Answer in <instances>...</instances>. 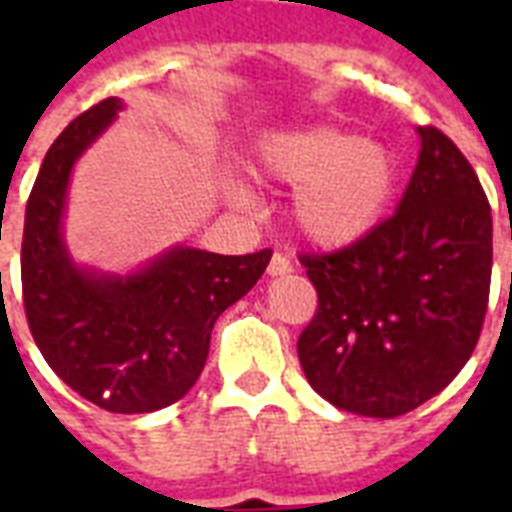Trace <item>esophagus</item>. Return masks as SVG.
<instances>
[{
    "mask_svg": "<svg viewBox=\"0 0 512 512\" xmlns=\"http://www.w3.org/2000/svg\"><path fill=\"white\" fill-rule=\"evenodd\" d=\"M268 273H271V276H287V273H292L289 257L281 255V252H273L271 263H268Z\"/></svg>",
    "mask_w": 512,
    "mask_h": 512,
    "instance_id": "1",
    "label": "esophagus"
}]
</instances>
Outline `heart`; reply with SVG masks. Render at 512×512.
Wrapping results in <instances>:
<instances>
[{"mask_svg":"<svg viewBox=\"0 0 512 512\" xmlns=\"http://www.w3.org/2000/svg\"><path fill=\"white\" fill-rule=\"evenodd\" d=\"M260 170L297 188V228L321 247H345L372 233L396 196L398 162L388 146L337 127L273 135ZM247 201V193H239Z\"/></svg>","mask_w":512,"mask_h":512,"instance_id":"heart-1","label":"heart"}]
</instances>
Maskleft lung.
Here are the masks:
<instances>
[{
  "instance_id": "8db88e82",
  "label": "left lung",
  "mask_w": 512,
  "mask_h": 512,
  "mask_svg": "<svg viewBox=\"0 0 512 512\" xmlns=\"http://www.w3.org/2000/svg\"><path fill=\"white\" fill-rule=\"evenodd\" d=\"M396 215L335 252H300L319 305L297 340L313 390L393 420L449 385L476 350L492 284V207L436 127Z\"/></svg>"
}]
</instances>
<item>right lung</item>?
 Masks as SVG:
<instances>
[{
    "instance_id": "obj_1",
    "label": "right lung",
    "mask_w": 512,
    "mask_h": 512,
    "mask_svg": "<svg viewBox=\"0 0 512 512\" xmlns=\"http://www.w3.org/2000/svg\"><path fill=\"white\" fill-rule=\"evenodd\" d=\"M119 108V98L87 108L44 156L26 204L20 284L28 329L52 372L106 412L143 414L193 388L217 316L255 287L271 249L177 247L127 279L79 271L60 239L68 175Z\"/></svg>"
}]
</instances>
